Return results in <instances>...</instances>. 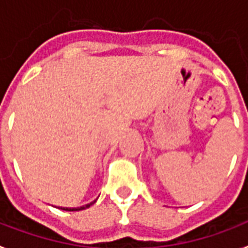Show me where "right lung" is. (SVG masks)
Segmentation results:
<instances>
[{"label":"right lung","instance_id":"add662e5","mask_svg":"<svg viewBox=\"0 0 248 248\" xmlns=\"http://www.w3.org/2000/svg\"><path fill=\"white\" fill-rule=\"evenodd\" d=\"M93 203H96V200H94V202H92V203L83 205V207H78V208H65V207L62 208L61 207V209H62V211H70V212H73V211H82V209H87V208H90Z\"/></svg>","mask_w":248,"mask_h":248}]
</instances>
